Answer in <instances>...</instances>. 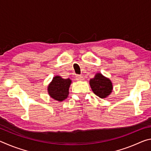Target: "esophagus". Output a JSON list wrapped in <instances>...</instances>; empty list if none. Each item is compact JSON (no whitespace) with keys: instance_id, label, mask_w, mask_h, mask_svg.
I'll return each mask as SVG.
<instances>
[{"instance_id":"esophagus-1","label":"esophagus","mask_w":151,"mask_h":151,"mask_svg":"<svg viewBox=\"0 0 151 151\" xmlns=\"http://www.w3.org/2000/svg\"><path fill=\"white\" fill-rule=\"evenodd\" d=\"M76 80H77V81H80L84 80L83 76H82V75H76Z\"/></svg>"}]
</instances>
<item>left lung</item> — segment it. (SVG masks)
<instances>
[{
	"mask_svg": "<svg viewBox=\"0 0 151 151\" xmlns=\"http://www.w3.org/2000/svg\"><path fill=\"white\" fill-rule=\"evenodd\" d=\"M89 84L93 93L101 99L108 97L113 89L111 81L100 73H97L94 78L89 81Z\"/></svg>",
	"mask_w": 151,
	"mask_h": 151,
	"instance_id": "left-lung-1",
	"label": "left lung"
}]
</instances>
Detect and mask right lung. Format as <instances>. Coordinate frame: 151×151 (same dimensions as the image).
Listing matches in <instances>:
<instances>
[{
	"label": "right lung",
	"mask_w": 151,
	"mask_h": 151,
	"mask_svg": "<svg viewBox=\"0 0 151 151\" xmlns=\"http://www.w3.org/2000/svg\"><path fill=\"white\" fill-rule=\"evenodd\" d=\"M71 83L72 81L69 78H63L60 76H55L48 85V93L55 101L62 102L68 96Z\"/></svg>",
	"instance_id": "add662e5"
}]
</instances>
